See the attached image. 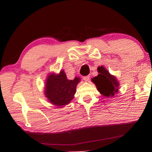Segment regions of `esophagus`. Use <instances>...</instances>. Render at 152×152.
Listing matches in <instances>:
<instances>
[{
  "label": "esophagus",
  "mask_w": 152,
  "mask_h": 152,
  "mask_svg": "<svg viewBox=\"0 0 152 152\" xmlns=\"http://www.w3.org/2000/svg\"><path fill=\"white\" fill-rule=\"evenodd\" d=\"M83 79H84V80L85 81V82H88V81H89V80H90V76H84V78H83Z\"/></svg>",
  "instance_id": "obj_1"
}]
</instances>
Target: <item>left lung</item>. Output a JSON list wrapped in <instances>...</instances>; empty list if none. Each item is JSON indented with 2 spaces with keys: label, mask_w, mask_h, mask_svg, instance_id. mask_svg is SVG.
<instances>
[{
  "label": "left lung",
  "mask_w": 152,
  "mask_h": 152,
  "mask_svg": "<svg viewBox=\"0 0 152 152\" xmlns=\"http://www.w3.org/2000/svg\"><path fill=\"white\" fill-rule=\"evenodd\" d=\"M99 75L92 78L98 91L102 95L107 97L114 96L119 91V83L116 77L110 74L103 66L98 67Z\"/></svg>",
  "instance_id": "obj_1"
}]
</instances>
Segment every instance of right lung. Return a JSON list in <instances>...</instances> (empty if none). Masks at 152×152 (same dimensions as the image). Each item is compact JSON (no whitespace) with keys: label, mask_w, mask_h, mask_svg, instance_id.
Segmentation results:
<instances>
[{"label":"right lung","mask_w":152,"mask_h":152,"mask_svg":"<svg viewBox=\"0 0 152 152\" xmlns=\"http://www.w3.org/2000/svg\"><path fill=\"white\" fill-rule=\"evenodd\" d=\"M45 95L51 104L63 107L70 103L76 93L77 84L80 78L76 77L72 80L67 79L64 70L60 74H50L46 79Z\"/></svg>","instance_id":"add662e5"}]
</instances>
